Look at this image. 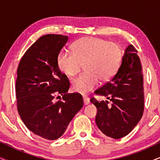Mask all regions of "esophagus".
<instances>
[{
  "instance_id": "obj_1",
  "label": "esophagus",
  "mask_w": 160,
  "mask_h": 160,
  "mask_svg": "<svg viewBox=\"0 0 160 160\" xmlns=\"http://www.w3.org/2000/svg\"><path fill=\"white\" fill-rule=\"evenodd\" d=\"M83 99H84V105H86L87 106V105H88L89 103V99L87 97V96H84V97H83Z\"/></svg>"
}]
</instances>
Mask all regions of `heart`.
<instances>
[{
    "instance_id": "b5f03b06",
    "label": "heart",
    "mask_w": 160,
    "mask_h": 160,
    "mask_svg": "<svg viewBox=\"0 0 160 160\" xmlns=\"http://www.w3.org/2000/svg\"><path fill=\"white\" fill-rule=\"evenodd\" d=\"M72 53L60 52L57 58L58 68L65 75L72 77L84 64L85 72L71 82L73 91L87 94L97 87L99 78L110 79L119 68L122 50L117 43L95 37H86L75 41Z\"/></svg>"
}]
</instances>
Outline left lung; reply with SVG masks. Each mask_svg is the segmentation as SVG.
Segmentation results:
<instances>
[{"mask_svg":"<svg viewBox=\"0 0 160 160\" xmlns=\"http://www.w3.org/2000/svg\"><path fill=\"white\" fill-rule=\"evenodd\" d=\"M138 52L132 45L124 51L117 73L103 86L95 91L96 95L108 100L90 102L98 109L95 122L107 136L119 139L128 135L137 125L144 109L143 76Z\"/></svg>","mask_w":160,"mask_h":160,"instance_id":"8db88e82","label":"left lung"}]
</instances>
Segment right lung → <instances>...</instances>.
Listing matches in <instances>:
<instances>
[{
  "mask_svg": "<svg viewBox=\"0 0 160 160\" xmlns=\"http://www.w3.org/2000/svg\"><path fill=\"white\" fill-rule=\"evenodd\" d=\"M68 40L62 35L41 36L27 50L17 69L19 114L28 130L47 140L62 136L84 105L80 94L67 93L70 82L57 63ZM56 96L60 98L58 102Z\"/></svg>",
  "mask_w": 160,
  "mask_h": 160,
  "instance_id": "right-lung-1",
  "label": "right lung"
}]
</instances>
